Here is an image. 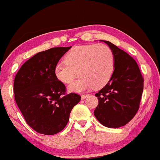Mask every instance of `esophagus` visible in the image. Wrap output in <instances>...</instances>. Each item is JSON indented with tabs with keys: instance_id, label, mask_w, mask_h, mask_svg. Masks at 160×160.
I'll return each mask as SVG.
<instances>
[{
	"instance_id": "obj_1",
	"label": "esophagus",
	"mask_w": 160,
	"mask_h": 160,
	"mask_svg": "<svg viewBox=\"0 0 160 160\" xmlns=\"http://www.w3.org/2000/svg\"><path fill=\"white\" fill-rule=\"evenodd\" d=\"M89 94H82L81 95V98H82V99H85L87 97H88Z\"/></svg>"
}]
</instances>
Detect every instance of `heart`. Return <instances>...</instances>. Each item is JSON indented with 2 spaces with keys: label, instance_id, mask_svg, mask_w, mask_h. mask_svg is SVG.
Segmentation results:
<instances>
[{
  "label": "heart",
  "instance_id": "1",
  "mask_svg": "<svg viewBox=\"0 0 160 160\" xmlns=\"http://www.w3.org/2000/svg\"><path fill=\"white\" fill-rule=\"evenodd\" d=\"M115 68V56L110 47L104 44L77 46L65 56V62L57 63L53 72L64 84L72 82L68 90L81 92L91 88L99 89L110 80Z\"/></svg>",
  "mask_w": 160,
  "mask_h": 160
}]
</instances>
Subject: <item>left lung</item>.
Here are the masks:
<instances>
[{"mask_svg": "<svg viewBox=\"0 0 160 160\" xmlns=\"http://www.w3.org/2000/svg\"><path fill=\"white\" fill-rule=\"evenodd\" d=\"M115 68L110 80L95 94L99 104L94 112L99 122L108 128L125 126L136 114L143 91V79L136 61L112 43Z\"/></svg>", "mask_w": 160, "mask_h": 160, "instance_id": "obj_1", "label": "left lung"}]
</instances>
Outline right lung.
<instances>
[{"label":"right lung","instance_id":"right-lung-1","mask_svg":"<svg viewBox=\"0 0 160 160\" xmlns=\"http://www.w3.org/2000/svg\"><path fill=\"white\" fill-rule=\"evenodd\" d=\"M70 48H51L35 54L15 75V102L27 123L39 133L49 135L61 131L72 108L81 99L78 94H66V86L53 72L54 67Z\"/></svg>","mask_w":160,"mask_h":160}]
</instances>
